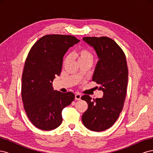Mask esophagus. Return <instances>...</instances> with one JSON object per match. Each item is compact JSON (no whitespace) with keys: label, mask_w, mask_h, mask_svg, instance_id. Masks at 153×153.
<instances>
[{"label":"esophagus","mask_w":153,"mask_h":153,"mask_svg":"<svg viewBox=\"0 0 153 153\" xmlns=\"http://www.w3.org/2000/svg\"><path fill=\"white\" fill-rule=\"evenodd\" d=\"M81 99V94H75V100H80Z\"/></svg>","instance_id":"34e87169"}]
</instances>
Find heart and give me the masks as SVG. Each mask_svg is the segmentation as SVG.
<instances>
[{
    "instance_id": "1",
    "label": "heart",
    "mask_w": 153,
    "mask_h": 153,
    "mask_svg": "<svg viewBox=\"0 0 153 153\" xmlns=\"http://www.w3.org/2000/svg\"><path fill=\"white\" fill-rule=\"evenodd\" d=\"M74 56L77 58L78 62L93 61V55L90 51L85 48H82L76 50L74 53Z\"/></svg>"
}]
</instances>
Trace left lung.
Instances as JSON below:
<instances>
[{
	"label": "left lung",
	"mask_w": 153,
	"mask_h": 153,
	"mask_svg": "<svg viewBox=\"0 0 153 153\" xmlns=\"http://www.w3.org/2000/svg\"><path fill=\"white\" fill-rule=\"evenodd\" d=\"M83 40L98 57L92 81L100 85L103 96L95 100L89 95L81 97L88 104L82 120L87 129L102 131L112 126L123 108L128 79L126 59L121 48L108 37H85Z\"/></svg>",
	"instance_id": "1"
}]
</instances>
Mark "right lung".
Returning <instances> with one entry per match:
<instances>
[{"label": "right lung", "mask_w": 153, "mask_h": 153, "mask_svg": "<svg viewBox=\"0 0 153 153\" xmlns=\"http://www.w3.org/2000/svg\"><path fill=\"white\" fill-rule=\"evenodd\" d=\"M80 40L70 35H46L32 46L22 74V98L27 117L34 126L52 130L62 121V111L75 94L53 91L52 82L59 76L64 54Z\"/></svg>", "instance_id": "1"}]
</instances>
